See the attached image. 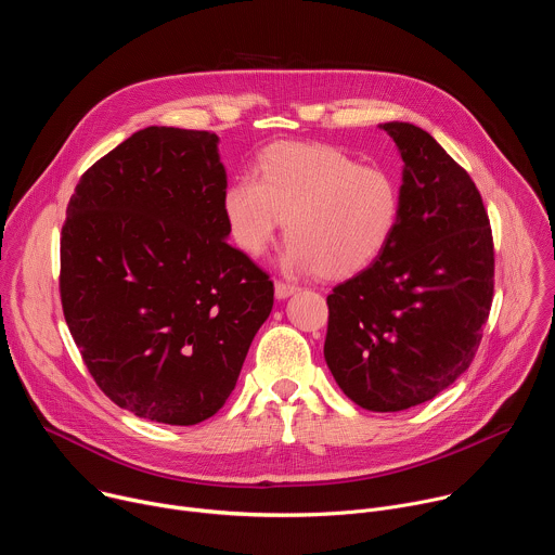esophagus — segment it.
I'll return each instance as SVG.
<instances>
[{
  "label": "esophagus",
  "mask_w": 555,
  "mask_h": 555,
  "mask_svg": "<svg viewBox=\"0 0 555 555\" xmlns=\"http://www.w3.org/2000/svg\"><path fill=\"white\" fill-rule=\"evenodd\" d=\"M296 289H298V287L292 285V283H283V281H276V283H274V294H276V298H287V296H292Z\"/></svg>",
  "instance_id": "esophagus-1"
}]
</instances>
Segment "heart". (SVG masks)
Wrapping results in <instances>:
<instances>
[{
	"label": "heart",
	"instance_id": "obj_1",
	"mask_svg": "<svg viewBox=\"0 0 555 555\" xmlns=\"http://www.w3.org/2000/svg\"><path fill=\"white\" fill-rule=\"evenodd\" d=\"M400 189L347 151L319 142L270 144L255 176H236L221 197L234 246L261 257L287 219L292 272L345 279L371 266L400 221Z\"/></svg>",
	"mask_w": 555,
	"mask_h": 555
}]
</instances>
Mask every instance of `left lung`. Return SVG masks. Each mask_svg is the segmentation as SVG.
I'll list each match as a JSON object with an SVG mask.
<instances>
[{
    "label": "left lung",
    "instance_id": "8db88e82",
    "mask_svg": "<svg viewBox=\"0 0 555 555\" xmlns=\"http://www.w3.org/2000/svg\"><path fill=\"white\" fill-rule=\"evenodd\" d=\"M404 160L384 253L327 296V366L351 402L395 413L433 400L474 360L494 296L479 189L424 129L379 125Z\"/></svg>",
    "mask_w": 555,
    "mask_h": 555
}]
</instances>
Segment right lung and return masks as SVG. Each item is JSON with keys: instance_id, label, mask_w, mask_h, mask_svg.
<instances>
[{"instance_id": "add662e5", "label": "right lung", "mask_w": 555, "mask_h": 555, "mask_svg": "<svg viewBox=\"0 0 555 555\" xmlns=\"http://www.w3.org/2000/svg\"><path fill=\"white\" fill-rule=\"evenodd\" d=\"M210 131L146 127L76 184L61 230V305L99 388L151 422L193 426L228 400L274 305L228 246Z\"/></svg>"}]
</instances>
